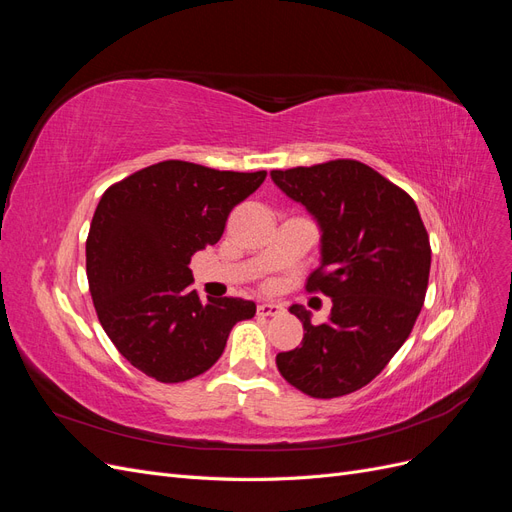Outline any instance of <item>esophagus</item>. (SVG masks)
<instances>
[{"instance_id": "obj_1", "label": "esophagus", "mask_w": 512, "mask_h": 512, "mask_svg": "<svg viewBox=\"0 0 512 512\" xmlns=\"http://www.w3.org/2000/svg\"><path fill=\"white\" fill-rule=\"evenodd\" d=\"M282 312H284V307L277 305V303H260L258 305L260 316H280Z\"/></svg>"}]
</instances>
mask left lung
<instances>
[{
  "label": "left lung",
  "instance_id": "left-lung-1",
  "mask_svg": "<svg viewBox=\"0 0 512 512\" xmlns=\"http://www.w3.org/2000/svg\"><path fill=\"white\" fill-rule=\"evenodd\" d=\"M273 183L320 228V267L307 290L331 297V318L312 324L303 305L299 348L277 354L294 389L331 399L363 389L404 346L425 301L431 247L414 200L356 160L271 170Z\"/></svg>",
  "mask_w": 512,
  "mask_h": 512
}]
</instances>
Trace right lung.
<instances>
[{
  "instance_id": "right-lung-1",
  "label": "right lung",
  "mask_w": 512,
  "mask_h": 512,
  "mask_svg": "<svg viewBox=\"0 0 512 512\" xmlns=\"http://www.w3.org/2000/svg\"><path fill=\"white\" fill-rule=\"evenodd\" d=\"M265 177L166 160L102 194L85 245L89 292L115 348L149 378L205 374L230 329L254 318V301H200L188 265L220 241L228 213Z\"/></svg>"
}]
</instances>
